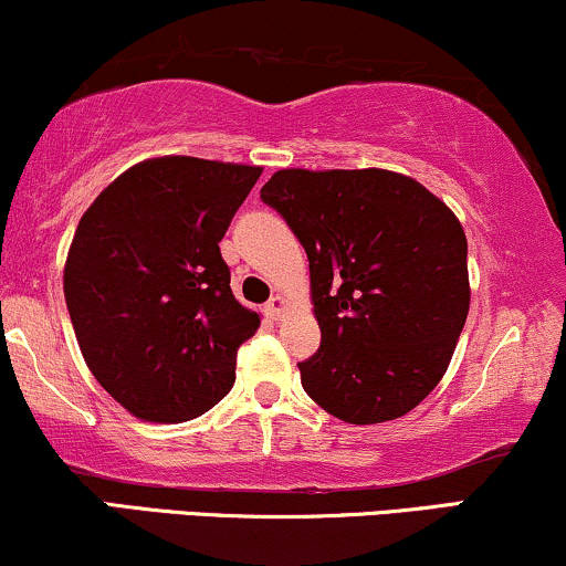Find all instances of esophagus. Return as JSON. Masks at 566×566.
Masks as SVG:
<instances>
[{
	"label": "esophagus",
	"mask_w": 566,
	"mask_h": 566,
	"mask_svg": "<svg viewBox=\"0 0 566 566\" xmlns=\"http://www.w3.org/2000/svg\"><path fill=\"white\" fill-rule=\"evenodd\" d=\"M264 312H268L272 319H281L283 312H285V298L283 296H272L270 302L264 304Z\"/></svg>",
	"instance_id": "obj_1"
}]
</instances>
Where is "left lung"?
Here are the masks:
<instances>
[{"label":"left lung","mask_w":566,"mask_h":566,"mask_svg":"<svg viewBox=\"0 0 566 566\" xmlns=\"http://www.w3.org/2000/svg\"><path fill=\"white\" fill-rule=\"evenodd\" d=\"M260 199L310 260L319 348L302 386L352 424L403 417L449 367L467 312V239L441 199L378 170H277Z\"/></svg>","instance_id":"8db88e82"}]
</instances>
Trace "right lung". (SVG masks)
<instances>
[{
    "label": "right lung",
    "mask_w": 566,
    "mask_h": 566,
    "mask_svg": "<svg viewBox=\"0 0 566 566\" xmlns=\"http://www.w3.org/2000/svg\"><path fill=\"white\" fill-rule=\"evenodd\" d=\"M262 167L157 157L86 209L65 302L99 386L146 422H186L235 382L260 315L235 302L220 241Z\"/></svg>",
    "instance_id": "obj_1"
}]
</instances>
